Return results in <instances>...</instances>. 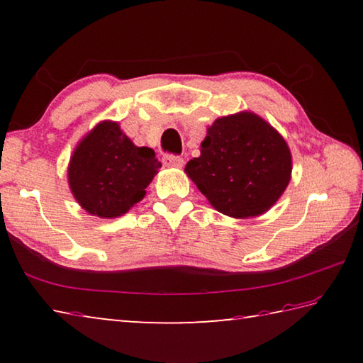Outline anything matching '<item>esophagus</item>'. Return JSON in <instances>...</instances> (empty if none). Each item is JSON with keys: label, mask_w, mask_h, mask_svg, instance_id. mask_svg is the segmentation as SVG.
I'll list each match as a JSON object with an SVG mask.
<instances>
[{"label": "esophagus", "mask_w": 363, "mask_h": 363, "mask_svg": "<svg viewBox=\"0 0 363 363\" xmlns=\"http://www.w3.org/2000/svg\"><path fill=\"white\" fill-rule=\"evenodd\" d=\"M163 162L167 167H174V168H181L184 164V158L179 155H174V153H167L163 157Z\"/></svg>", "instance_id": "obj_1"}]
</instances>
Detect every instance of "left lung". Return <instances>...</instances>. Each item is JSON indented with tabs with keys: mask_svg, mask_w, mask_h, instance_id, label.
I'll list each match as a JSON object with an SVG mask.
<instances>
[{
	"mask_svg": "<svg viewBox=\"0 0 363 363\" xmlns=\"http://www.w3.org/2000/svg\"><path fill=\"white\" fill-rule=\"evenodd\" d=\"M200 147V157L190 160L186 173L208 201L227 216H259L290 182V149L255 113L216 120Z\"/></svg>",
	"mask_w": 363,
	"mask_h": 363,
	"instance_id": "1",
	"label": "left lung"
}]
</instances>
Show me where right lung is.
<instances>
[{
  "mask_svg": "<svg viewBox=\"0 0 363 363\" xmlns=\"http://www.w3.org/2000/svg\"><path fill=\"white\" fill-rule=\"evenodd\" d=\"M160 167L155 152L136 147L116 123L104 121L73 152L69 184L86 211L116 218L144 199Z\"/></svg>",
  "mask_w": 363,
  "mask_h": 363,
  "instance_id": "1",
  "label": "right lung"
}]
</instances>
